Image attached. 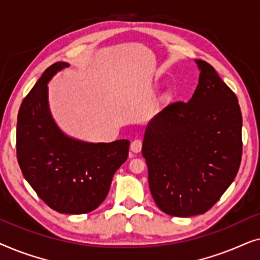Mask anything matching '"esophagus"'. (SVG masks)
<instances>
[{
    "instance_id": "1",
    "label": "esophagus",
    "mask_w": 260,
    "mask_h": 260,
    "mask_svg": "<svg viewBox=\"0 0 260 260\" xmlns=\"http://www.w3.org/2000/svg\"><path fill=\"white\" fill-rule=\"evenodd\" d=\"M130 150L133 152H140L142 150V142L140 140H135L131 142L130 144Z\"/></svg>"
}]
</instances>
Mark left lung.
<instances>
[{
	"instance_id": "8db88e82",
	"label": "left lung",
	"mask_w": 260,
	"mask_h": 260,
	"mask_svg": "<svg viewBox=\"0 0 260 260\" xmlns=\"http://www.w3.org/2000/svg\"><path fill=\"white\" fill-rule=\"evenodd\" d=\"M199 84L188 103L166 106L145 127L142 155L157 207L204 214L237 176L243 152L240 106L213 66L195 60Z\"/></svg>"
}]
</instances>
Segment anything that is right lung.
Wrapping results in <instances>:
<instances>
[{
  "label": "right lung",
  "instance_id": "right-lung-1",
  "mask_svg": "<svg viewBox=\"0 0 260 260\" xmlns=\"http://www.w3.org/2000/svg\"><path fill=\"white\" fill-rule=\"evenodd\" d=\"M69 66L63 61L49 66L23 99L16 155L24 179L42 201L63 214H85L105 200L113 175L126 161L130 142L88 143L60 130L49 110L47 84Z\"/></svg>",
  "mask_w": 260,
  "mask_h": 260
}]
</instances>
